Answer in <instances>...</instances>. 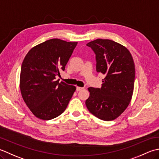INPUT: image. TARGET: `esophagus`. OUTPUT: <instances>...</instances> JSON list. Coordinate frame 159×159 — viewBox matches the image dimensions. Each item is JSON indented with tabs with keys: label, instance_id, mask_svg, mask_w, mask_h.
Segmentation results:
<instances>
[{
	"label": "esophagus",
	"instance_id": "34e87169",
	"mask_svg": "<svg viewBox=\"0 0 159 159\" xmlns=\"http://www.w3.org/2000/svg\"><path fill=\"white\" fill-rule=\"evenodd\" d=\"M82 89H84V88H82V87H80V86H77L76 87V90H77V91H80V90H82Z\"/></svg>",
	"mask_w": 159,
	"mask_h": 159
}]
</instances>
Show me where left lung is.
Instances as JSON below:
<instances>
[{
    "label": "left lung",
    "mask_w": 159,
    "mask_h": 159,
    "mask_svg": "<svg viewBox=\"0 0 159 159\" xmlns=\"http://www.w3.org/2000/svg\"><path fill=\"white\" fill-rule=\"evenodd\" d=\"M96 55V69L105 75L102 88L88 89L86 106L89 112L103 121L120 116L131 101L135 66L127 48L108 39H97L86 44Z\"/></svg>",
    "instance_id": "left-lung-1"
}]
</instances>
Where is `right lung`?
<instances>
[{
    "label": "right lung",
    "instance_id": "obj_1",
    "mask_svg": "<svg viewBox=\"0 0 159 159\" xmlns=\"http://www.w3.org/2000/svg\"><path fill=\"white\" fill-rule=\"evenodd\" d=\"M77 43L48 40L34 47L22 63L20 89L24 102L36 117L50 120L60 115L75 91V86L56 80Z\"/></svg>",
    "mask_w": 159,
    "mask_h": 159
}]
</instances>
